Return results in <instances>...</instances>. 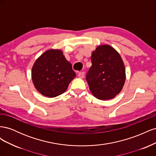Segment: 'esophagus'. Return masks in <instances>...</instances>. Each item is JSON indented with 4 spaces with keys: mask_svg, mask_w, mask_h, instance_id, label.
I'll return each instance as SVG.
<instances>
[{
    "mask_svg": "<svg viewBox=\"0 0 156 156\" xmlns=\"http://www.w3.org/2000/svg\"><path fill=\"white\" fill-rule=\"evenodd\" d=\"M84 76V72H81L78 73V77L79 78H83Z\"/></svg>",
    "mask_w": 156,
    "mask_h": 156,
    "instance_id": "1",
    "label": "esophagus"
}]
</instances>
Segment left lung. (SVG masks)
<instances>
[{
	"label": "left lung",
	"mask_w": 156,
	"mask_h": 156,
	"mask_svg": "<svg viewBox=\"0 0 156 156\" xmlns=\"http://www.w3.org/2000/svg\"><path fill=\"white\" fill-rule=\"evenodd\" d=\"M86 79L93 95L102 100L114 98L123 87L126 70L118 52L110 45L99 46L92 53Z\"/></svg>",
	"instance_id": "8db88e82"
}]
</instances>
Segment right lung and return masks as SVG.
Returning a JSON list of instances; mask_svg holds the SVG:
<instances>
[{"label":"right lung","instance_id":"1","mask_svg":"<svg viewBox=\"0 0 156 156\" xmlns=\"http://www.w3.org/2000/svg\"><path fill=\"white\" fill-rule=\"evenodd\" d=\"M75 77L72 64L60 50L45 52L36 60L32 69V79L36 88L49 98L64 93Z\"/></svg>","mask_w":156,"mask_h":156}]
</instances>
